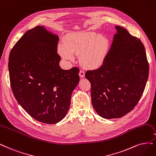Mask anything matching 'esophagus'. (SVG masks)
Returning <instances> with one entry per match:
<instances>
[{
  "mask_svg": "<svg viewBox=\"0 0 156 156\" xmlns=\"http://www.w3.org/2000/svg\"><path fill=\"white\" fill-rule=\"evenodd\" d=\"M80 77L81 78H83L85 77V72L83 71H80L79 73Z\"/></svg>",
  "mask_w": 156,
  "mask_h": 156,
  "instance_id": "obj_1",
  "label": "esophagus"
}]
</instances>
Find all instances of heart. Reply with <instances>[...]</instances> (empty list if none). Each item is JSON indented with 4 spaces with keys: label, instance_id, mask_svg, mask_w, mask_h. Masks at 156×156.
<instances>
[{
    "label": "heart",
    "instance_id": "1",
    "mask_svg": "<svg viewBox=\"0 0 156 156\" xmlns=\"http://www.w3.org/2000/svg\"><path fill=\"white\" fill-rule=\"evenodd\" d=\"M107 38L94 32H76L69 34L58 45V51L63 59L73 61L74 55L80 56L82 66L94 70L104 63L110 49Z\"/></svg>",
    "mask_w": 156,
    "mask_h": 156
}]
</instances>
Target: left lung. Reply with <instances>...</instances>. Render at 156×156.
Segmentation results:
<instances>
[{
    "label": "left lung",
    "mask_w": 156,
    "mask_h": 156,
    "mask_svg": "<svg viewBox=\"0 0 156 156\" xmlns=\"http://www.w3.org/2000/svg\"><path fill=\"white\" fill-rule=\"evenodd\" d=\"M115 28L116 33L104 63L85 75L91 84L92 104L98 114L105 119L122 118L134 108L149 74L141 40L122 27Z\"/></svg>",
    "instance_id": "8db88e82"
}]
</instances>
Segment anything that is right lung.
Listing matches in <instances>:
<instances>
[{
  "label": "right lung",
  "instance_id": "add662e5",
  "mask_svg": "<svg viewBox=\"0 0 156 156\" xmlns=\"http://www.w3.org/2000/svg\"><path fill=\"white\" fill-rule=\"evenodd\" d=\"M58 40L57 34L38 26L24 33L9 56L10 83L16 101L32 118L47 124L66 117L80 81L77 67L61 69Z\"/></svg>",
  "mask_w": 156,
  "mask_h": 156
}]
</instances>
